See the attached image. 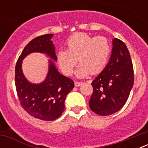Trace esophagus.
Masks as SVG:
<instances>
[{
  "mask_svg": "<svg viewBox=\"0 0 148 148\" xmlns=\"http://www.w3.org/2000/svg\"><path fill=\"white\" fill-rule=\"evenodd\" d=\"M82 84V82H75V87H79Z\"/></svg>",
  "mask_w": 148,
  "mask_h": 148,
  "instance_id": "obj_1",
  "label": "esophagus"
}]
</instances>
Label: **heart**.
<instances>
[{"mask_svg":"<svg viewBox=\"0 0 148 148\" xmlns=\"http://www.w3.org/2000/svg\"><path fill=\"white\" fill-rule=\"evenodd\" d=\"M66 49H60L56 61L61 71L70 75L76 64L80 65L75 72L78 78H84L91 73H101L105 67L110 54V45L104 37H92L83 32L72 35L66 43Z\"/></svg>","mask_w":148,"mask_h":148,"instance_id":"b5f03b06","label":"heart"}]
</instances>
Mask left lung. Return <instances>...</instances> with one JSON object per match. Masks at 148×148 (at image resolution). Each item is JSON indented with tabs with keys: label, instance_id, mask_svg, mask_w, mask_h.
Wrapping results in <instances>:
<instances>
[{
	"label": "left lung",
	"instance_id": "8db88e82",
	"mask_svg": "<svg viewBox=\"0 0 148 148\" xmlns=\"http://www.w3.org/2000/svg\"><path fill=\"white\" fill-rule=\"evenodd\" d=\"M133 83L130 53L125 43L116 38L108 64L91 84L93 92L89 101L90 109L99 116L118 112L126 103Z\"/></svg>",
	"mask_w": 148,
	"mask_h": 148
}]
</instances>
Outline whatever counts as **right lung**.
<instances>
[{
	"label": "right lung",
	"mask_w": 148,
	"mask_h": 148,
	"mask_svg": "<svg viewBox=\"0 0 148 148\" xmlns=\"http://www.w3.org/2000/svg\"><path fill=\"white\" fill-rule=\"evenodd\" d=\"M53 34L40 35L26 46L15 66V87L21 105L30 116L44 121L59 118L64 110L66 95L74 87L72 79L58 71L53 60H49L47 77L40 84L29 82L22 71V61L32 52L44 53L56 61V48L51 40Z\"/></svg>",
	"instance_id": "1"
}]
</instances>
